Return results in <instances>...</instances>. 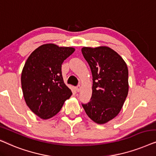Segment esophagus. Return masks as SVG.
Instances as JSON below:
<instances>
[{
  "label": "esophagus",
  "instance_id": "1",
  "mask_svg": "<svg viewBox=\"0 0 156 156\" xmlns=\"http://www.w3.org/2000/svg\"><path fill=\"white\" fill-rule=\"evenodd\" d=\"M76 90L77 92H79V91L81 90V86H80V85H78V86L76 88Z\"/></svg>",
  "mask_w": 156,
  "mask_h": 156
}]
</instances>
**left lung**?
Here are the masks:
<instances>
[{
	"label": "left lung",
	"instance_id": "1",
	"mask_svg": "<svg viewBox=\"0 0 156 156\" xmlns=\"http://www.w3.org/2000/svg\"><path fill=\"white\" fill-rule=\"evenodd\" d=\"M81 51L93 76L92 97L82 105L93 121L106 123L118 115L128 95V66L109 47H83Z\"/></svg>",
	"mask_w": 156,
	"mask_h": 156
}]
</instances>
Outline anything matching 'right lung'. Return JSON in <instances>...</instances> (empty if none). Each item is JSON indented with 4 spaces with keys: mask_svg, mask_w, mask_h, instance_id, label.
Returning a JSON list of instances; mask_svg holds the SVG:
<instances>
[{
    "mask_svg": "<svg viewBox=\"0 0 156 156\" xmlns=\"http://www.w3.org/2000/svg\"><path fill=\"white\" fill-rule=\"evenodd\" d=\"M75 51L73 47L43 44L32 52L21 73V86L28 107L41 119H49L61 111L71 96L61 72L63 62Z\"/></svg>",
    "mask_w": 156,
    "mask_h": 156,
    "instance_id": "obj_1",
    "label": "right lung"
}]
</instances>
